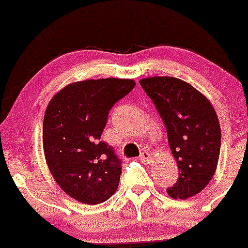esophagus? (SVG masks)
<instances>
[{"mask_svg":"<svg viewBox=\"0 0 248 248\" xmlns=\"http://www.w3.org/2000/svg\"><path fill=\"white\" fill-rule=\"evenodd\" d=\"M139 159L141 162H144V163H150V162H151V155L147 151H142L141 154H140Z\"/></svg>","mask_w":248,"mask_h":248,"instance_id":"34e87169","label":"esophagus"}]
</instances>
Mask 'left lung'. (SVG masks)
<instances>
[{
    "instance_id": "left-lung-1",
    "label": "left lung",
    "mask_w": 248,
    "mask_h": 248,
    "mask_svg": "<svg viewBox=\"0 0 248 248\" xmlns=\"http://www.w3.org/2000/svg\"><path fill=\"white\" fill-rule=\"evenodd\" d=\"M139 82L163 120L179 168V179L167 193L174 199L196 196L218 163L221 127L216 111L204 94L177 78L152 77Z\"/></svg>"
}]
</instances>
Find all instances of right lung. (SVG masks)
Here are the masks:
<instances>
[{"instance_id": "1", "label": "right lung", "mask_w": 248, "mask_h": 248, "mask_svg": "<svg viewBox=\"0 0 248 248\" xmlns=\"http://www.w3.org/2000/svg\"><path fill=\"white\" fill-rule=\"evenodd\" d=\"M134 80H85L67 85L47 104L43 121L46 164L60 187L76 201L99 204L116 192L121 159L101 136L114 104Z\"/></svg>"}]
</instances>
